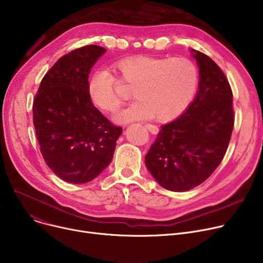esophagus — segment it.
<instances>
[{
    "label": "esophagus",
    "instance_id": "esophagus-1",
    "mask_svg": "<svg viewBox=\"0 0 263 263\" xmlns=\"http://www.w3.org/2000/svg\"><path fill=\"white\" fill-rule=\"evenodd\" d=\"M145 127L147 128V130H148V131L151 133V134H158V132H159V129H158V127L154 126V124L146 123V124H145Z\"/></svg>",
    "mask_w": 263,
    "mask_h": 263
}]
</instances>
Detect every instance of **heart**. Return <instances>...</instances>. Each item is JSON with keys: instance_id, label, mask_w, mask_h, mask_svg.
<instances>
[{"instance_id": "obj_1", "label": "heart", "mask_w": 263, "mask_h": 263, "mask_svg": "<svg viewBox=\"0 0 263 263\" xmlns=\"http://www.w3.org/2000/svg\"><path fill=\"white\" fill-rule=\"evenodd\" d=\"M120 83L132 87L136 100L115 115L119 123L155 117L166 122L181 115L192 102L198 84V70L189 59L135 55L112 65ZM119 81L104 69L88 79L87 93L102 112H114L119 103Z\"/></svg>"}]
</instances>
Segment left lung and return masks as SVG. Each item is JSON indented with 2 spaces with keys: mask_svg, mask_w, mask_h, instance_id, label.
I'll return each instance as SVG.
<instances>
[{
  "mask_svg": "<svg viewBox=\"0 0 263 263\" xmlns=\"http://www.w3.org/2000/svg\"><path fill=\"white\" fill-rule=\"evenodd\" d=\"M199 67L194 101L164 124L145 157L148 171L164 189L185 192L208 179L222 162L233 130L232 90L208 55L192 50Z\"/></svg>",
  "mask_w": 263,
  "mask_h": 263,
  "instance_id": "obj_1",
  "label": "left lung"
}]
</instances>
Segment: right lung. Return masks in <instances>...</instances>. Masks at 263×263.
<instances>
[{
	"mask_svg": "<svg viewBox=\"0 0 263 263\" xmlns=\"http://www.w3.org/2000/svg\"><path fill=\"white\" fill-rule=\"evenodd\" d=\"M105 48L85 46L62 57L41 80L33 122L41 155L64 181L86 183L110 163L121 127L95 107L87 93L91 67Z\"/></svg>",
	"mask_w": 263,
	"mask_h": 263,
	"instance_id": "right-lung-1",
	"label": "right lung"
}]
</instances>
